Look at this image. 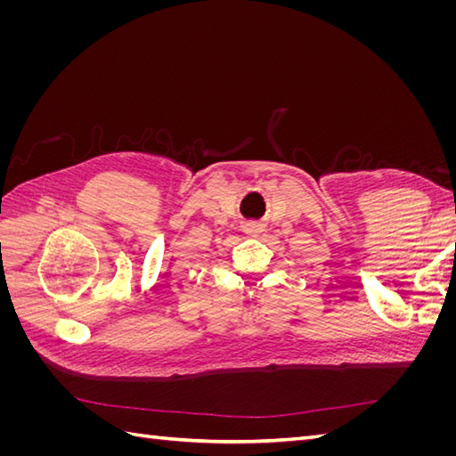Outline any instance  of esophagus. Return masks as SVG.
I'll use <instances>...</instances> for the list:
<instances>
[{"label": "esophagus", "instance_id": "34e87169", "mask_svg": "<svg viewBox=\"0 0 456 456\" xmlns=\"http://www.w3.org/2000/svg\"><path fill=\"white\" fill-rule=\"evenodd\" d=\"M260 230H262L260 224H249V226H247V233H249V236H258Z\"/></svg>", "mask_w": 456, "mask_h": 456}]
</instances>
